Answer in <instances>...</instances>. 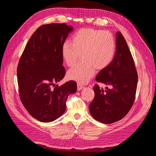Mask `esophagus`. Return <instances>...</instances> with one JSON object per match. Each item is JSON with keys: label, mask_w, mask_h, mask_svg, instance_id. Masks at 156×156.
<instances>
[{"label": "esophagus", "mask_w": 156, "mask_h": 156, "mask_svg": "<svg viewBox=\"0 0 156 156\" xmlns=\"http://www.w3.org/2000/svg\"><path fill=\"white\" fill-rule=\"evenodd\" d=\"M83 88H84V86L83 85V84H81V83L77 84V90H82Z\"/></svg>", "instance_id": "esophagus-1"}]
</instances>
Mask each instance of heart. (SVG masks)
<instances>
[{"mask_svg":"<svg viewBox=\"0 0 156 156\" xmlns=\"http://www.w3.org/2000/svg\"><path fill=\"white\" fill-rule=\"evenodd\" d=\"M116 53V41L112 33L92 28L79 30L72 37V41L62 44V57L68 66H72L79 58L83 60L68 72L70 79L84 83L95 73V69L101 70L109 66Z\"/></svg>","mask_w":156,"mask_h":156,"instance_id":"1","label":"heart"}]
</instances>
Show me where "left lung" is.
I'll use <instances>...</instances> for the list:
<instances>
[{
	"mask_svg": "<svg viewBox=\"0 0 156 156\" xmlns=\"http://www.w3.org/2000/svg\"><path fill=\"white\" fill-rule=\"evenodd\" d=\"M116 51L112 63L101 69L96 80L110 86L103 90L95 84V96L89 105L91 115L103 124L119 121L133 106L138 75L131 51L120 32L116 33Z\"/></svg>",
	"mask_w": 156,
	"mask_h": 156,
	"instance_id": "8db88e82",
	"label": "left lung"
}]
</instances>
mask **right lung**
Listing matches in <instances>:
<instances>
[{
  "label": "right lung",
  "instance_id": "obj_1",
  "mask_svg": "<svg viewBox=\"0 0 156 156\" xmlns=\"http://www.w3.org/2000/svg\"><path fill=\"white\" fill-rule=\"evenodd\" d=\"M72 26L51 23L40 26L32 35L19 62L17 74L21 101L26 110L36 120L50 122L66 110L70 94L77 91L73 81L58 87L56 83L66 73L62 66V44Z\"/></svg>",
  "mask_w": 156,
  "mask_h": 156
}]
</instances>
